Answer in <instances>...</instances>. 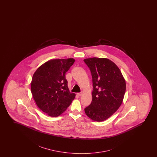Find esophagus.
I'll list each match as a JSON object with an SVG mask.
<instances>
[{"label":"esophagus","mask_w":157,"mask_h":157,"mask_svg":"<svg viewBox=\"0 0 157 157\" xmlns=\"http://www.w3.org/2000/svg\"><path fill=\"white\" fill-rule=\"evenodd\" d=\"M77 94L79 97H80V96H82V93H77Z\"/></svg>","instance_id":"obj_1"}]
</instances>
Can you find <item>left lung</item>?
I'll use <instances>...</instances> for the list:
<instances>
[{"label":"left lung","mask_w":157,"mask_h":157,"mask_svg":"<svg viewBox=\"0 0 157 157\" xmlns=\"http://www.w3.org/2000/svg\"><path fill=\"white\" fill-rule=\"evenodd\" d=\"M92 77V101L85 108L86 115L92 120H107L122 103L126 83L118 67L108 58H86L84 60Z\"/></svg>","instance_id":"1"}]
</instances>
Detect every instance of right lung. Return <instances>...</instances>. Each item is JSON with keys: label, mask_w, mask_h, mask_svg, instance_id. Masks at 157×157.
<instances>
[{"label": "right lung", "mask_w": 157, "mask_h": 157, "mask_svg": "<svg viewBox=\"0 0 157 157\" xmlns=\"http://www.w3.org/2000/svg\"><path fill=\"white\" fill-rule=\"evenodd\" d=\"M75 62L73 58L51 59L41 65L33 75L30 88L33 98L49 116H59L75 98V94L69 91L65 78Z\"/></svg>", "instance_id": "obj_1"}]
</instances>
